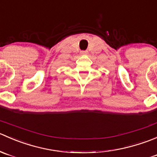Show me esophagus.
Listing matches in <instances>:
<instances>
[{"label": "esophagus", "instance_id": "34e87169", "mask_svg": "<svg viewBox=\"0 0 157 157\" xmlns=\"http://www.w3.org/2000/svg\"><path fill=\"white\" fill-rule=\"evenodd\" d=\"M87 54H88V51H81V52H80V55H87Z\"/></svg>", "mask_w": 157, "mask_h": 157}]
</instances>
